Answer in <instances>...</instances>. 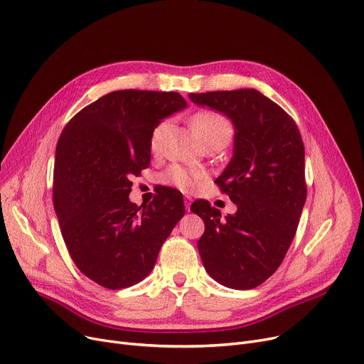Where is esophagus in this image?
<instances>
[{
    "label": "esophagus",
    "mask_w": 364,
    "mask_h": 364,
    "mask_svg": "<svg viewBox=\"0 0 364 364\" xmlns=\"http://www.w3.org/2000/svg\"><path fill=\"white\" fill-rule=\"evenodd\" d=\"M192 202H193L192 198H190V196H184V205H186L187 211H190V205H192Z\"/></svg>",
    "instance_id": "34e87169"
}]
</instances>
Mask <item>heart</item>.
<instances>
[{
    "label": "heart",
    "instance_id": "1",
    "mask_svg": "<svg viewBox=\"0 0 364 364\" xmlns=\"http://www.w3.org/2000/svg\"><path fill=\"white\" fill-rule=\"evenodd\" d=\"M192 125L203 144L208 143L209 140H214L218 137L230 139V134H232L230 122H228L223 117V114H220L217 112L206 110V112L196 113L192 119ZM166 128H168V122L164 121L155 129H153L151 139H150V147L153 151L159 150V146L165 136ZM162 180L166 184L176 186V187L184 190V192H192V190H195L199 186V183L202 180V174L198 171L184 168L181 165H172L165 172Z\"/></svg>",
    "mask_w": 364,
    "mask_h": 364
}]
</instances>
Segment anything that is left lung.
I'll list each match as a JSON object with an SVG mask.
<instances>
[{
	"label": "left lung",
	"mask_w": 364,
	"mask_h": 364,
	"mask_svg": "<svg viewBox=\"0 0 364 364\" xmlns=\"http://www.w3.org/2000/svg\"><path fill=\"white\" fill-rule=\"evenodd\" d=\"M232 121L233 156L215 180L237 211L221 218L208 200L190 211L205 223L198 250L205 270L225 288L254 289L288 252L307 199L305 151L294 119L254 88L188 94Z\"/></svg>",
	"instance_id": "1"
}]
</instances>
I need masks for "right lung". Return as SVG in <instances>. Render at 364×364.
<instances>
[{"mask_svg":"<svg viewBox=\"0 0 364 364\" xmlns=\"http://www.w3.org/2000/svg\"><path fill=\"white\" fill-rule=\"evenodd\" d=\"M187 107L178 92L119 90L88 105L57 141L53 202L76 267L107 289L141 282L184 215L165 188L147 206L129 200L131 177L150 164L151 132Z\"/></svg>","mask_w":364,"mask_h":364,"instance_id":"obj_1","label":"right lung"}]
</instances>
